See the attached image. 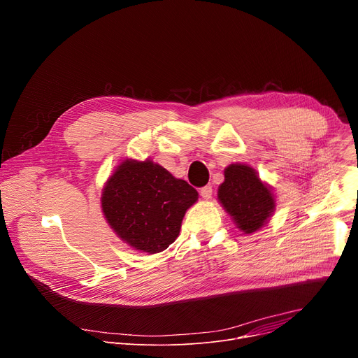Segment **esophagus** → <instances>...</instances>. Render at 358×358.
Listing matches in <instances>:
<instances>
[{"mask_svg":"<svg viewBox=\"0 0 358 358\" xmlns=\"http://www.w3.org/2000/svg\"><path fill=\"white\" fill-rule=\"evenodd\" d=\"M199 194H201V196H202L203 199H210V198L213 196V187H211V185L202 187V188L199 189Z\"/></svg>","mask_w":358,"mask_h":358,"instance_id":"1","label":"esophagus"}]
</instances>
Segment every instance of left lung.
<instances>
[{
    "label": "left lung",
    "instance_id": "8db88e82",
    "mask_svg": "<svg viewBox=\"0 0 358 358\" xmlns=\"http://www.w3.org/2000/svg\"><path fill=\"white\" fill-rule=\"evenodd\" d=\"M218 199L245 234L258 231L275 210L271 189L253 169L245 164H231L225 169V181L220 185Z\"/></svg>",
    "mask_w": 358,
    "mask_h": 358
}]
</instances>
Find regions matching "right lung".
Listing matches in <instances>:
<instances>
[{"instance_id":"right-lung-1","label":"right lung","mask_w":358,"mask_h":358,"mask_svg":"<svg viewBox=\"0 0 358 358\" xmlns=\"http://www.w3.org/2000/svg\"><path fill=\"white\" fill-rule=\"evenodd\" d=\"M198 192L150 160L123 162L106 182L101 208L115 232L137 250L157 253L178 236Z\"/></svg>"}]
</instances>
